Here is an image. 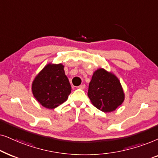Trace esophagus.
Instances as JSON below:
<instances>
[{
  "instance_id": "1",
  "label": "esophagus",
  "mask_w": 158,
  "mask_h": 158,
  "mask_svg": "<svg viewBox=\"0 0 158 158\" xmlns=\"http://www.w3.org/2000/svg\"><path fill=\"white\" fill-rule=\"evenodd\" d=\"M85 87H86L85 85H81L79 86V87H78V88H79V89H85Z\"/></svg>"
}]
</instances>
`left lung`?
I'll return each instance as SVG.
<instances>
[{
  "instance_id": "left-lung-1",
  "label": "left lung",
  "mask_w": 158,
  "mask_h": 158,
  "mask_svg": "<svg viewBox=\"0 0 158 158\" xmlns=\"http://www.w3.org/2000/svg\"><path fill=\"white\" fill-rule=\"evenodd\" d=\"M87 95L92 105L105 113L115 110L123 103L125 98L123 89L116 76L102 68L93 73Z\"/></svg>"
}]
</instances>
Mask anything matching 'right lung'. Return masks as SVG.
Segmentation results:
<instances>
[{
    "label": "right lung",
    "instance_id": "add662e5",
    "mask_svg": "<svg viewBox=\"0 0 158 158\" xmlns=\"http://www.w3.org/2000/svg\"><path fill=\"white\" fill-rule=\"evenodd\" d=\"M64 68L61 64H48L32 81L34 97L46 108L53 109L64 103L71 92V85Z\"/></svg>",
    "mask_w": 158,
    "mask_h": 158
}]
</instances>
